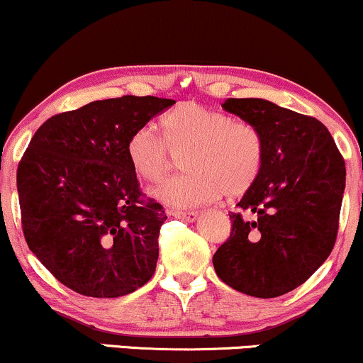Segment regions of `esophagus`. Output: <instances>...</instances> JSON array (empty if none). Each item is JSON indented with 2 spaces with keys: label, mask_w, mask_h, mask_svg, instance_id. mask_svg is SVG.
Here are the masks:
<instances>
[{
  "label": "esophagus",
  "mask_w": 363,
  "mask_h": 363,
  "mask_svg": "<svg viewBox=\"0 0 363 363\" xmlns=\"http://www.w3.org/2000/svg\"><path fill=\"white\" fill-rule=\"evenodd\" d=\"M169 217H174V218H180V220H185V222H195L196 217H199V213L196 212H168Z\"/></svg>",
  "instance_id": "esophagus-1"
}]
</instances>
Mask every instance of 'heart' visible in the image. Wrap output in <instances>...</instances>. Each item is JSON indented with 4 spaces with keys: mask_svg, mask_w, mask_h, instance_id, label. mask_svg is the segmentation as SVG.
Here are the masks:
<instances>
[{
    "mask_svg": "<svg viewBox=\"0 0 363 363\" xmlns=\"http://www.w3.org/2000/svg\"><path fill=\"white\" fill-rule=\"evenodd\" d=\"M160 138L150 128L133 131L126 156L141 180L163 178L169 153L182 156L180 177L151 190V196L169 208L210 203L222 194L229 199L252 189L264 163V140L256 126L199 102H182L160 121Z\"/></svg>",
    "mask_w": 363,
    "mask_h": 363,
    "instance_id": "heart-1",
    "label": "heart"
}]
</instances>
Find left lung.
<instances>
[{
	"label": "left lung",
	"instance_id": "obj_1",
	"mask_svg": "<svg viewBox=\"0 0 363 363\" xmlns=\"http://www.w3.org/2000/svg\"><path fill=\"white\" fill-rule=\"evenodd\" d=\"M259 129L264 163L230 213L232 232L213 254L217 276L256 298L296 289L328 259L345 191V161L318 119L266 99L222 104Z\"/></svg>",
	"mask_w": 363,
	"mask_h": 363
}]
</instances>
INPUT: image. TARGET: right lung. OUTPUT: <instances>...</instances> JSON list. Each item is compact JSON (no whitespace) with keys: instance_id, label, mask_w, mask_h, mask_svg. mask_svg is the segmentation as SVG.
Masks as SVG:
<instances>
[{"instance_id":"right-lung-1","label":"right lung","mask_w":363,"mask_h":363,"mask_svg":"<svg viewBox=\"0 0 363 363\" xmlns=\"http://www.w3.org/2000/svg\"><path fill=\"white\" fill-rule=\"evenodd\" d=\"M173 104L153 96L94 101L45 121L31 138L16 172L23 234L75 293L119 298L155 274L167 216L141 200L126 141Z\"/></svg>"}]
</instances>
